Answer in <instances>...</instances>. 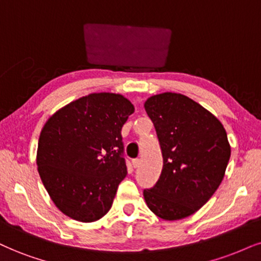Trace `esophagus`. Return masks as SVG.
<instances>
[{
    "instance_id": "esophagus-1",
    "label": "esophagus",
    "mask_w": 261,
    "mask_h": 261,
    "mask_svg": "<svg viewBox=\"0 0 261 261\" xmlns=\"http://www.w3.org/2000/svg\"><path fill=\"white\" fill-rule=\"evenodd\" d=\"M132 165H133L134 168H138V167L140 166V160L139 159H134L132 161Z\"/></svg>"
}]
</instances>
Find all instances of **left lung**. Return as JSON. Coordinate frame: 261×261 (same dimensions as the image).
I'll return each instance as SVG.
<instances>
[{"mask_svg": "<svg viewBox=\"0 0 261 261\" xmlns=\"http://www.w3.org/2000/svg\"><path fill=\"white\" fill-rule=\"evenodd\" d=\"M163 157L159 181L144 190L147 207L165 220L197 212L219 188L231 147L224 125L207 109L179 93H161L144 104Z\"/></svg>", "mask_w": 261, "mask_h": 261, "instance_id": "8db88e82", "label": "left lung"}]
</instances>
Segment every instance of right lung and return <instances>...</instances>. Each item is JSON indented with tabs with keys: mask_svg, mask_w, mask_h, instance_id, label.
<instances>
[{
	"mask_svg": "<svg viewBox=\"0 0 261 261\" xmlns=\"http://www.w3.org/2000/svg\"><path fill=\"white\" fill-rule=\"evenodd\" d=\"M134 112L115 93H92L59 109L42 128L37 170L60 212L92 223L110 211L127 175L121 129Z\"/></svg>",
	"mask_w": 261,
	"mask_h": 261,
	"instance_id": "right-lung-1",
	"label": "right lung"
}]
</instances>
